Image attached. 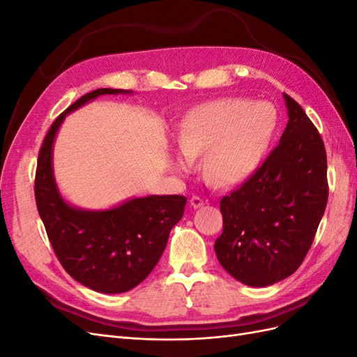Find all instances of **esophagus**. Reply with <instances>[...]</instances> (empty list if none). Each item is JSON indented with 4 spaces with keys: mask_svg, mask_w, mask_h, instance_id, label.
<instances>
[{
    "mask_svg": "<svg viewBox=\"0 0 357 357\" xmlns=\"http://www.w3.org/2000/svg\"><path fill=\"white\" fill-rule=\"evenodd\" d=\"M205 202H204V199L201 198V197H198V195H193L192 198H190V205L193 208H199V207H202Z\"/></svg>",
    "mask_w": 357,
    "mask_h": 357,
    "instance_id": "1",
    "label": "esophagus"
}]
</instances>
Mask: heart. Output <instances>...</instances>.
I'll list each match as a JSON object with an SVG mask.
<instances>
[{"label":"heart","mask_w":357,"mask_h":357,"mask_svg":"<svg viewBox=\"0 0 357 357\" xmlns=\"http://www.w3.org/2000/svg\"><path fill=\"white\" fill-rule=\"evenodd\" d=\"M273 107L244 98H218L192 109L181 119L172 159L180 172L202 156L204 174L219 185H236L261 164L275 132Z\"/></svg>","instance_id":"heart-1"}]
</instances>
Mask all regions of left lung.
Wrapping results in <instances>:
<instances>
[{
	"label": "left lung",
	"instance_id": "obj_1",
	"mask_svg": "<svg viewBox=\"0 0 357 357\" xmlns=\"http://www.w3.org/2000/svg\"><path fill=\"white\" fill-rule=\"evenodd\" d=\"M283 96L289 122L278 146L220 201L223 232L214 243L215 255L235 280L253 287L296 271L328 202L325 144L302 107Z\"/></svg>",
	"mask_w": 357,
	"mask_h": 357
}]
</instances>
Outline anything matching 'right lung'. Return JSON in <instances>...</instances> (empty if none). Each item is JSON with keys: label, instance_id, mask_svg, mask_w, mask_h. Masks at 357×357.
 <instances>
[{"label": "right lung", "instance_id": "obj_1", "mask_svg": "<svg viewBox=\"0 0 357 357\" xmlns=\"http://www.w3.org/2000/svg\"><path fill=\"white\" fill-rule=\"evenodd\" d=\"M117 93L131 91H92L56 117L40 149L34 188L38 214L63 269L80 284L110 295L134 289L152 273L188 201L180 195H150L109 210H83L62 198L52 165L61 123L86 102Z\"/></svg>", "mask_w": 357, "mask_h": 357}]
</instances>
